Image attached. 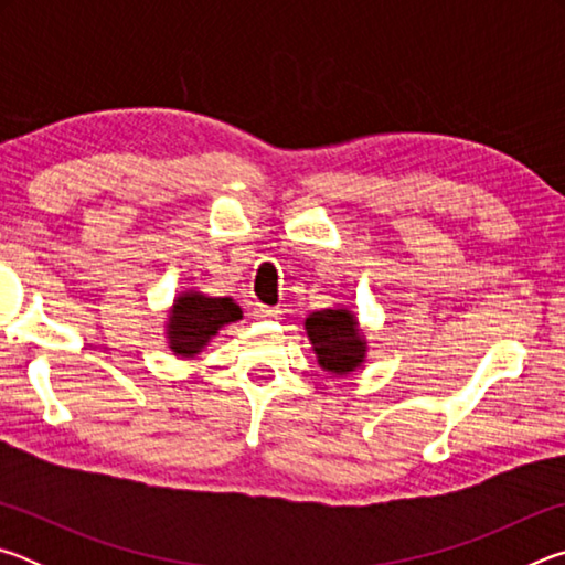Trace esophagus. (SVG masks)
Listing matches in <instances>:
<instances>
[{"label":"esophagus","mask_w":565,"mask_h":565,"mask_svg":"<svg viewBox=\"0 0 565 565\" xmlns=\"http://www.w3.org/2000/svg\"><path fill=\"white\" fill-rule=\"evenodd\" d=\"M254 317L266 319V321H276V319H281V309H276V306H266V303H256Z\"/></svg>","instance_id":"esophagus-1"}]
</instances>
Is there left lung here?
<instances>
[{"label":"left lung","instance_id":"obj_1","mask_svg":"<svg viewBox=\"0 0 565 565\" xmlns=\"http://www.w3.org/2000/svg\"><path fill=\"white\" fill-rule=\"evenodd\" d=\"M306 337L317 353L319 366L331 376H349L366 363L369 339L363 337L359 317L349 306H329L311 311L303 321Z\"/></svg>","mask_w":565,"mask_h":565}]
</instances>
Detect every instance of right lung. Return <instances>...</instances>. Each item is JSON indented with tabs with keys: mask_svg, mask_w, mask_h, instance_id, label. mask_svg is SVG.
Here are the masks:
<instances>
[{
	"mask_svg": "<svg viewBox=\"0 0 565 565\" xmlns=\"http://www.w3.org/2000/svg\"><path fill=\"white\" fill-rule=\"evenodd\" d=\"M242 319V306L232 296H209L184 289L169 306L164 333L167 347L177 359H196L226 323Z\"/></svg>",
	"mask_w": 565,
	"mask_h": 565,
	"instance_id": "right-lung-1",
	"label": "right lung"
}]
</instances>
